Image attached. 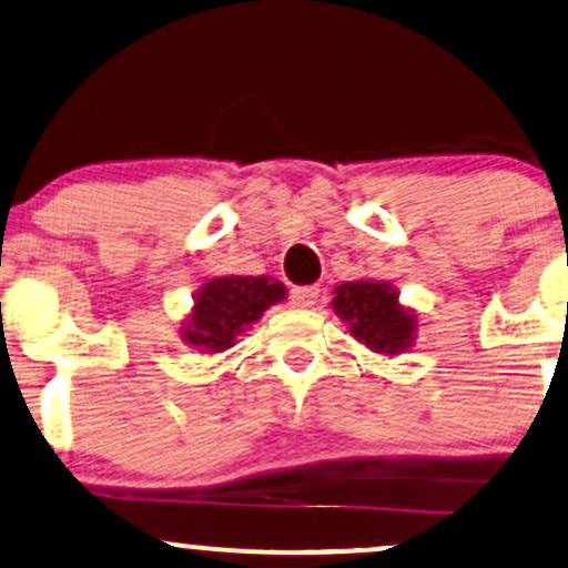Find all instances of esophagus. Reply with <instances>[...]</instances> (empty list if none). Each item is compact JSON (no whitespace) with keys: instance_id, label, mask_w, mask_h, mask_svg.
I'll return each instance as SVG.
<instances>
[{"instance_id":"esophagus-1","label":"esophagus","mask_w":568,"mask_h":568,"mask_svg":"<svg viewBox=\"0 0 568 568\" xmlns=\"http://www.w3.org/2000/svg\"><path fill=\"white\" fill-rule=\"evenodd\" d=\"M316 301H318L316 284L295 286V290H292V305H295V308H314Z\"/></svg>"}]
</instances>
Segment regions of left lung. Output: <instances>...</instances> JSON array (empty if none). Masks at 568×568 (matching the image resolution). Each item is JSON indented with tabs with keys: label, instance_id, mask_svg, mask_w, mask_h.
Masks as SVG:
<instances>
[{
	"label": "left lung",
	"instance_id": "1",
	"mask_svg": "<svg viewBox=\"0 0 568 568\" xmlns=\"http://www.w3.org/2000/svg\"><path fill=\"white\" fill-rule=\"evenodd\" d=\"M333 295L337 318L373 354L399 356L416 343L418 314L399 303L397 286L378 278H356L337 284Z\"/></svg>",
	"mask_w": 568,
	"mask_h": 568
}]
</instances>
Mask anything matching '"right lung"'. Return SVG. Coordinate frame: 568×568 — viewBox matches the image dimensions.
Masks as SVG:
<instances>
[{"label": "right lung", "instance_id": "add662e5", "mask_svg": "<svg viewBox=\"0 0 568 568\" xmlns=\"http://www.w3.org/2000/svg\"><path fill=\"white\" fill-rule=\"evenodd\" d=\"M286 286L271 276L209 278L193 295V308L182 318L184 346L201 354H222L257 324L271 305L282 303Z\"/></svg>", "mask_w": 568, "mask_h": 568}]
</instances>
